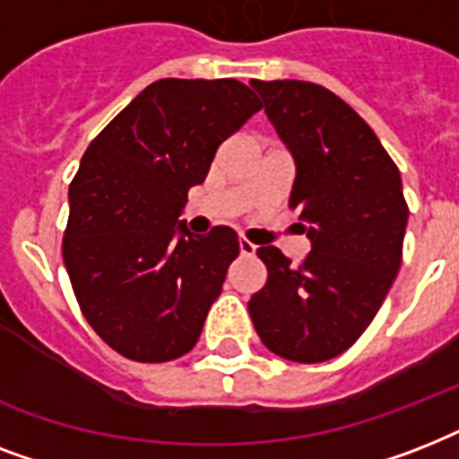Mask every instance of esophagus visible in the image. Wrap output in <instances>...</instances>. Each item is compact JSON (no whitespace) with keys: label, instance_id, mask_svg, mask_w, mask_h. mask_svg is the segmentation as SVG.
I'll return each instance as SVG.
<instances>
[{"label":"esophagus","instance_id":"esophagus-1","mask_svg":"<svg viewBox=\"0 0 459 459\" xmlns=\"http://www.w3.org/2000/svg\"><path fill=\"white\" fill-rule=\"evenodd\" d=\"M238 247H240V255H245V257H250V255L257 252V245H252L247 238H240V240H238Z\"/></svg>","mask_w":459,"mask_h":459}]
</instances>
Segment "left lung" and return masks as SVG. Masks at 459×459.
<instances>
[{"label":"left lung","instance_id":"obj_1","mask_svg":"<svg viewBox=\"0 0 459 459\" xmlns=\"http://www.w3.org/2000/svg\"><path fill=\"white\" fill-rule=\"evenodd\" d=\"M250 85L293 154L288 207L300 212L312 252L293 266L279 247H259L269 279L247 309L273 355L326 362L364 333L395 281L410 214L403 180L367 121L331 90Z\"/></svg>","mask_w":459,"mask_h":459}]
</instances>
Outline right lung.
<instances>
[{
  "instance_id": "obj_1",
  "label": "right lung",
  "mask_w": 459,
  "mask_h": 459,
  "mask_svg": "<svg viewBox=\"0 0 459 459\" xmlns=\"http://www.w3.org/2000/svg\"><path fill=\"white\" fill-rule=\"evenodd\" d=\"M259 109L236 78H164L82 154L61 252L82 316L118 355L171 362L195 348L240 247L229 226L193 236L178 216L219 145Z\"/></svg>"
}]
</instances>
